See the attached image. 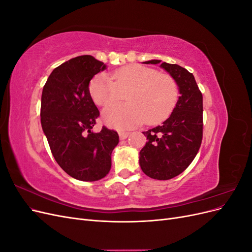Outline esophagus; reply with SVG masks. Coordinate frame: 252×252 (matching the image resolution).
Instances as JSON below:
<instances>
[{
  "label": "esophagus",
  "mask_w": 252,
  "mask_h": 252,
  "mask_svg": "<svg viewBox=\"0 0 252 252\" xmlns=\"http://www.w3.org/2000/svg\"><path fill=\"white\" fill-rule=\"evenodd\" d=\"M129 134H130V132H127V131H123V130H120L119 131V135H120V139L121 140H125L127 139Z\"/></svg>",
  "instance_id": "34e87169"
}]
</instances>
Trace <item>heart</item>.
<instances>
[{
    "mask_svg": "<svg viewBox=\"0 0 252 252\" xmlns=\"http://www.w3.org/2000/svg\"><path fill=\"white\" fill-rule=\"evenodd\" d=\"M127 94L125 105H110L103 111V120L112 128H128L161 122L178 101L177 82L169 74L142 65H129L114 71L96 74L89 83V94L98 106H107Z\"/></svg>",
    "mask_w": 252,
    "mask_h": 252,
    "instance_id": "1",
    "label": "heart"
}]
</instances>
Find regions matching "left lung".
<instances>
[{
    "label": "left lung",
    "mask_w": 252,
    "mask_h": 252,
    "mask_svg": "<svg viewBox=\"0 0 252 252\" xmlns=\"http://www.w3.org/2000/svg\"><path fill=\"white\" fill-rule=\"evenodd\" d=\"M159 64L177 82L180 96L169 118L162 125L144 131L146 145L140 151L143 172L155 180H170L191 164L203 138V95L192 73L177 64L150 60Z\"/></svg>",
    "instance_id": "left-lung-1"
}]
</instances>
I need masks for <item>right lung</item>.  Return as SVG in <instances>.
I'll return each instance as SVG.
<instances>
[{
    "label": "right lung",
    "instance_id": "right-lung-1",
    "mask_svg": "<svg viewBox=\"0 0 252 252\" xmlns=\"http://www.w3.org/2000/svg\"><path fill=\"white\" fill-rule=\"evenodd\" d=\"M104 69L106 65L94 57H77L55 68L43 87V131L61 168L79 181L105 178L119 144L117 131L105 126L93 131L100 111L90 96L89 83Z\"/></svg>",
    "mask_w": 252,
    "mask_h": 252
}]
</instances>
